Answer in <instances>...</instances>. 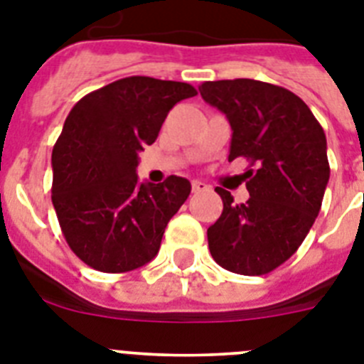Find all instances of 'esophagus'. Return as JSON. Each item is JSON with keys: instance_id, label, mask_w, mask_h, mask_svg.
Wrapping results in <instances>:
<instances>
[{"instance_id": "obj_1", "label": "esophagus", "mask_w": 364, "mask_h": 364, "mask_svg": "<svg viewBox=\"0 0 364 364\" xmlns=\"http://www.w3.org/2000/svg\"><path fill=\"white\" fill-rule=\"evenodd\" d=\"M191 189H193V193H204L210 189V186L205 184V182H202V180H193Z\"/></svg>"}]
</instances>
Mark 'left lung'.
Instances as JSON below:
<instances>
[{
    "label": "left lung",
    "mask_w": 364,
    "mask_h": 364,
    "mask_svg": "<svg viewBox=\"0 0 364 364\" xmlns=\"http://www.w3.org/2000/svg\"><path fill=\"white\" fill-rule=\"evenodd\" d=\"M198 91L230 122L228 160L250 162L244 204L215 189L224 210L208 228L210 252L228 272L264 275L297 252L319 215L330 178L326 136L310 107L284 87L237 78L204 82Z\"/></svg>",
    "instance_id": "1"
}]
</instances>
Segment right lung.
I'll return each mask as SVG.
<instances>
[{
    "label": "right lung",
    "instance_id": "obj_1",
    "mask_svg": "<svg viewBox=\"0 0 364 364\" xmlns=\"http://www.w3.org/2000/svg\"><path fill=\"white\" fill-rule=\"evenodd\" d=\"M197 89L129 76L83 96L53 149V204L69 247L87 266L124 273L159 253L189 180L138 182V153L156 140L167 112Z\"/></svg>",
    "mask_w": 364,
    "mask_h": 364
}]
</instances>
